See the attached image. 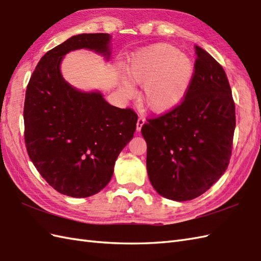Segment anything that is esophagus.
<instances>
[{
	"mask_svg": "<svg viewBox=\"0 0 261 261\" xmlns=\"http://www.w3.org/2000/svg\"><path fill=\"white\" fill-rule=\"evenodd\" d=\"M144 123H145V119L142 118V117H140L138 119V122H137V131H141V128H142Z\"/></svg>",
	"mask_w": 261,
	"mask_h": 261,
	"instance_id": "obj_1",
	"label": "esophagus"
}]
</instances>
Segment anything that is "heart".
Returning a JSON list of instances; mask_svg holds the SVG:
<instances>
[{
    "mask_svg": "<svg viewBox=\"0 0 261 261\" xmlns=\"http://www.w3.org/2000/svg\"><path fill=\"white\" fill-rule=\"evenodd\" d=\"M124 69L130 84H144L141 101L155 114H166L180 106L195 76L192 59L169 43H156L136 52ZM130 84H124L126 94H132Z\"/></svg>",
    "mask_w": 261,
    "mask_h": 261,
    "instance_id": "b5f03b06",
    "label": "heart"
}]
</instances>
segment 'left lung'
<instances>
[{"mask_svg":"<svg viewBox=\"0 0 261 261\" xmlns=\"http://www.w3.org/2000/svg\"><path fill=\"white\" fill-rule=\"evenodd\" d=\"M196 54L187 97L141 129L153 188L178 202L201 196L225 173L236 125L235 103L224 70L202 48L196 46Z\"/></svg>","mask_w":261,"mask_h":261,"instance_id":"8db88e82","label":"left lung"}]
</instances>
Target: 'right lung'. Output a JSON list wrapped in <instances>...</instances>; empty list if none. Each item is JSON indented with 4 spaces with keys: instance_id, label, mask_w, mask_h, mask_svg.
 Listing matches in <instances>:
<instances>
[{
    "instance_id": "1",
    "label": "right lung",
    "mask_w": 261,
    "mask_h": 261,
    "mask_svg": "<svg viewBox=\"0 0 261 261\" xmlns=\"http://www.w3.org/2000/svg\"><path fill=\"white\" fill-rule=\"evenodd\" d=\"M109 34L72 36L44 55L26 89L24 122L29 159L52 188L73 198L98 193L137 128L133 110L108 103L99 91L83 92L61 73L70 51L88 49L109 60Z\"/></svg>"
}]
</instances>
